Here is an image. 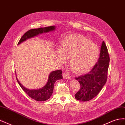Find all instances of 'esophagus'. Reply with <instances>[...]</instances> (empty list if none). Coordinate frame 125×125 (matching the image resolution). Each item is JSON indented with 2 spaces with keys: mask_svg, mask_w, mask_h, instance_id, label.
<instances>
[{
  "mask_svg": "<svg viewBox=\"0 0 125 125\" xmlns=\"http://www.w3.org/2000/svg\"><path fill=\"white\" fill-rule=\"evenodd\" d=\"M63 77L65 79H69L70 78V74L68 73H67V72H65V73H63Z\"/></svg>",
  "mask_w": 125,
  "mask_h": 125,
  "instance_id": "obj_1",
  "label": "esophagus"
}]
</instances>
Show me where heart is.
<instances>
[{
    "mask_svg": "<svg viewBox=\"0 0 125 125\" xmlns=\"http://www.w3.org/2000/svg\"><path fill=\"white\" fill-rule=\"evenodd\" d=\"M100 55L98 45L80 35L71 34L62 41L60 50L56 52V58L64 62L70 57V66L73 72L82 73L95 65Z\"/></svg>",
    "mask_w": 125,
    "mask_h": 125,
    "instance_id": "1",
    "label": "heart"
}]
</instances>
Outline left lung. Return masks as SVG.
Here are the masks:
<instances>
[{
  "label": "left lung",
  "mask_w": 125,
  "mask_h": 125,
  "mask_svg": "<svg viewBox=\"0 0 125 125\" xmlns=\"http://www.w3.org/2000/svg\"><path fill=\"white\" fill-rule=\"evenodd\" d=\"M109 56L104 42H102L100 57L89 73L75 77L80 88L75 94L77 100L88 101L95 97L105 85L107 79Z\"/></svg>",
  "instance_id": "left-lung-1"
}]
</instances>
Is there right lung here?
I'll use <instances>...</instances> for the list:
<instances>
[{
	"instance_id": "1",
	"label": "right lung",
	"mask_w": 125,
	"mask_h": 125,
	"mask_svg": "<svg viewBox=\"0 0 125 125\" xmlns=\"http://www.w3.org/2000/svg\"><path fill=\"white\" fill-rule=\"evenodd\" d=\"M55 26H51L45 28H40L39 29H33L30 30L25 32L24 35L21 37L18 44H20L26 40L36 36L39 34L52 31V30H55ZM16 78L21 88L30 97L37 101H44L50 99L52 95V93L53 92L55 82L59 79H62V71L58 70L52 71L49 75L48 80L46 84L42 88L38 90H29L26 89L20 83L19 81L18 80L17 77Z\"/></svg>"
}]
</instances>
